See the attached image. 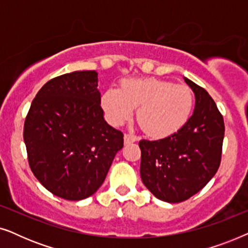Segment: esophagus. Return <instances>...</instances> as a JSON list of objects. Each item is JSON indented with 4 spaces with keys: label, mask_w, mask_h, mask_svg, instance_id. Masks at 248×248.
Listing matches in <instances>:
<instances>
[{
    "label": "esophagus",
    "mask_w": 248,
    "mask_h": 248,
    "mask_svg": "<svg viewBox=\"0 0 248 248\" xmlns=\"http://www.w3.org/2000/svg\"><path fill=\"white\" fill-rule=\"evenodd\" d=\"M139 138L135 137L133 134H125L124 135V143L125 144H130V143H133V142L138 141Z\"/></svg>",
    "instance_id": "esophagus-1"
}]
</instances>
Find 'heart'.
I'll return each mask as SVG.
<instances>
[{
	"label": "heart",
	"mask_w": 248,
	"mask_h": 248,
	"mask_svg": "<svg viewBox=\"0 0 248 248\" xmlns=\"http://www.w3.org/2000/svg\"><path fill=\"white\" fill-rule=\"evenodd\" d=\"M101 107L115 126L131 120L138 108V122L145 133L166 138L184 126L191 116L193 93L188 87L155 78H131L120 89L108 88L101 93Z\"/></svg>",
	"instance_id": "1"
}]
</instances>
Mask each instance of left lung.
I'll return each instance as SVG.
<instances>
[{
  "label": "left lung",
  "instance_id": "8db88e82",
  "mask_svg": "<svg viewBox=\"0 0 248 248\" xmlns=\"http://www.w3.org/2000/svg\"><path fill=\"white\" fill-rule=\"evenodd\" d=\"M195 97L192 116L181 130L157 141H140V175L155 198L185 201L201 191L218 170L225 124L211 96L184 77Z\"/></svg>",
  "mask_w": 248,
  "mask_h": 248
}]
</instances>
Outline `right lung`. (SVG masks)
Instances as JSON below:
<instances>
[{
	"label": "right lung",
	"instance_id": "add662e5",
	"mask_svg": "<svg viewBox=\"0 0 248 248\" xmlns=\"http://www.w3.org/2000/svg\"><path fill=\"white\" fill-rule=\"evenodd\" d=\"M23 140L35 177L54 195L80 201L103 185L123 134L105 121L96 71L49 80L36 94Z\"/></svg>",
	"mask_w": 248,
	"mask_h": 248
}]
</instances>
